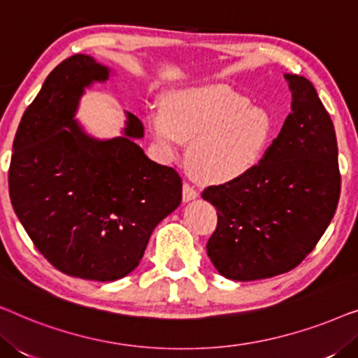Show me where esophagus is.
I'll return each instance as SVG.
<instances>
[{"label":"esophagus","instance_id":"obj_1","mask_svg":"<svg viewBox=\"0 0 358 358\" xmlns=\"http://www.w3.org/2000/svg\"><path fill=\"white\" fill-rule=\"evenodd\" d=\"M197 197H199L197 190H195L190 184L184 182V185H182V199H184V202H190V200H194V199H197Z\"/></svg>","mask_w":358,"mask_h":358}]
</instances>
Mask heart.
<instances>
[{
    "label": "heart",
    "mask_w": 358,
    "mask_h": 358,
    "mask_svg": "<svg viewBox=\"0 0 358 358\" xmlns=\"http://www.w3.org/2000/svg\"><path fill=\"white\" fill-rule=\"evenodd\" d=\"M151 140L163 159H176L189 141L187 168L200 182L243 178L261 163L271 143L268 112L228 86L169 92L164 106L146 112Z\"/></svg>",
    "instance_id": "1"
}]
</instances>
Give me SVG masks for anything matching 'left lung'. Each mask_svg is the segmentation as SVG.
Masks as SVG:
<instances>
[{"label":"left lung","instance_id":"1","mask_svg":"<svg viewBox=\"0 0 358 358\" xmlns=\"http://www.w3.org/2000/svg\"><path fill=\"white\" fill-rule=\"evenodd\" d=\"M285 78L292 114L261 163L243 178L210 185L202 194L218 215L207 254L231 280H259L295 268L315 249L339 203L331 117L311 81Z\"/></svg>","mask_w":358,"mask_h":358}]
</instances>
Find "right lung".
Returning a JSON list of instances; mask_svg holds the SVG:
<instances>
[{"label": "right lung", "instance_id": "obj_1", "mask_svg": "<svg viewBox=\"0 0 358 358\" xmlns=\"http://www.w3.org/2000/svg\"><path fill=\"white\" fill-rule=\"evenodd\" d=\"M107 78L109 68L90 55L63 60L24 112L8 173L13 208L38 252L66 275L97 282L134 271L182 199L178 171L135 143L143 125L134 114L112 140L73 120L85 87Z\"/></svg>", "mask_w": 358, "mask_h": 358}]
</instances>
